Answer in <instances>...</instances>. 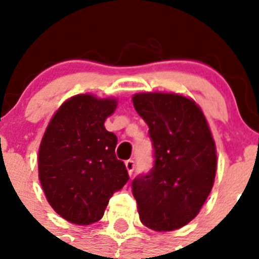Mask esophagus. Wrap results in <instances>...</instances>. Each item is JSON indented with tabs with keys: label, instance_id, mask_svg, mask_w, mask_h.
I'll list each match as a JSON object with an SVG mask.
<instances>
[{
	"label": "esophagus",
	"instance_id": "1",
	"mask_svg": "<svg viewBox=\"0 0 259 259\" xmlns=\"http://www.w3.org/2000/svg\"><path fill=\"white\" fill-rule=\"evenodd\" d=\"M125 166L129 175H132L134 172V168H136V162H134V160H127V161H125Z\"/></svg>",
	"mask_w": 259,
	"mask_h": 259
}]
</instances>
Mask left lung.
Wrapping results in <instances>:
<instances>
[{
  "mask_svg": "<svg viewBox=\"0 0 259 259\" xmlns=\"http://www.w3.org/2000/svg\"><path fill=\"white\" fill-rule=\"evenodd\" d=\"M134 109L149 126L154 164L132 183L140 219L173 231L196 217L212 189L217 148L200 107L179 94L141 93Z\"/></svg>",
  "mask_w": 259,
  "mask_h": 259,
  "instance_id": "1",
  "label": "left lung"
}]
</instances>
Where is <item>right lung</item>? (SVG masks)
<instances>
[{
  "instance_id": "right-lung-1",
  "label": "right lung",
  "mask_w": 259,
  "mask_h": 259,
  "mask_svg": "<svg viewBox=\"0 0 259 259\" xmlns=\"http://www.w3.org/2000/svg\"><path fill=\"white\" fill-rule=\"evenodd\" d=\"M115 107L113 98L75 95L55 113L40 144L38 179L47 200L74 225L99 221L110 197L129 180L115 156L117 136L105 127Z\"/></svg>"
}]
</instances>
